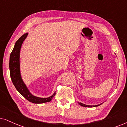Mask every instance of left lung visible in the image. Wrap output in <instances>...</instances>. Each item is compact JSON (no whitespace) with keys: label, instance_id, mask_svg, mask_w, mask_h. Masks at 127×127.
Wrapping results in <instances>:
<instances>
[{"label":"left lung","instance_id":"8db88e82","mask_svg":"<svg viewBox=\"0 0 127 127\" xmlns=\"http://www.w3.org/2000/svg\"><path fill=\"white\" fill-rule=\"evenodd\" d=\"M78 104L79 105L81 106H83V107H97V106H100L101 104H97V105H95V106H89V105H87V104H83L82 103H80V102H78Z\"/></svg>","mask_w":127,"mask_h":127}]
</instances>
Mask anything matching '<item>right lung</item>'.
I'll return each mask as SVG.
<instances>
[{"instance_id": "add662e5", "label": "right lung", "mask_w": 127, "mask_h": 127, "mask_svg": "<svg viewBox=\"0 0 127 127\" xmlns=\"http://www.w3.org/2000/svg\"><path fill=\"white\" fill-rule=\"evenodd\" d=\"M27 35H28V33H26L22 35L18 39L17 41L15 43L14 48L10 56L9 68L11 81L18 92L29 102L36 104L49 102L55 96L56 94L55 92H54V94L49 97L42 98L36 97V96L33 95L30 92V91L27 88L26 85L22 79L21 73H20V50H21L22 44L24 41L25 38H27Z\"/></svg>"}]
</instances>
